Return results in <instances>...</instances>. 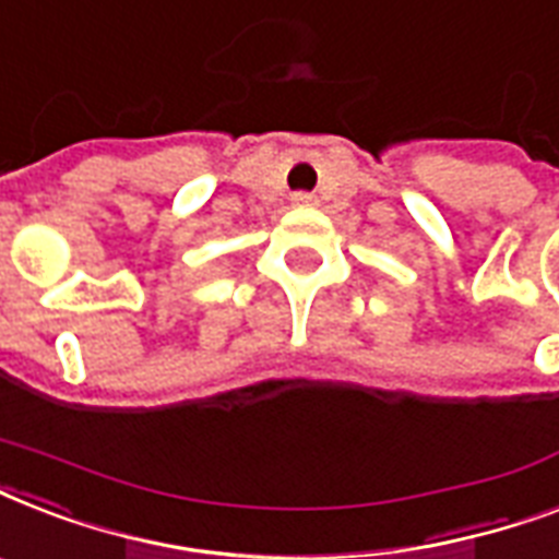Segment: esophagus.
<instances>
[{
	"label": "esophagus",
	"instance_id": "1",
	"mask_svg": "<svg viewBox=\"0 0 559 559\" xmlns=\"http://www.w3.org/2000/svg\"><path fill=\"white\" fill-rule=\"evenodd\" d=\"M293 205H298V209H307V205H316V197H313V193L298 191V193H293Z\"/></svg>",
	"mask_w": 559,
	"mask_h": 559
}]
</instances>
